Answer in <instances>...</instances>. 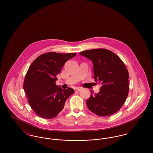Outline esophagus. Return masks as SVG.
<instances>
[{
    "label": "esophagus",
    "instance_id": "34e87169",
    "mask_svg": "<svg viewBox=\"0 0 153 153\" xmlns=\"http://www.w3.org/2000/svg\"><path fill=\"white\" fill-rule=\"evenodd\" d=\"M81 89V88H75L74 90L75 92H78V91H80Z\"/></svg>",
    "mask_w": 153,
    "mask_h": 153
}]
</instances>
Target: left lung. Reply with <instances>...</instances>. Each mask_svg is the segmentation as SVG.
Instances as JSON below:
<instances>
[{
	"instance_id": "1",
	"label": "left lung",
	"mask_w": 153,
	"mask_h": 153,
	"mask_svg": "<svg viewBox=\"0 0 153 153\" xmlns=\"http://www.w3.org/2000/svg\"><path fill=\"white\" fill-rule=\"evenodd\" d=\"M92 61L95 81L101 82L98 93L87 100L88 108L97 115L105 117L119 111L124 104L129 92V74L120 58L106 49H94L79 53Z\"/></svg>"
}]
</instances>
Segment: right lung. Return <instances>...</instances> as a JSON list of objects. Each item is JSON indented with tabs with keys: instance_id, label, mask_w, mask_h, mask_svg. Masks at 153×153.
Wrapping results in <instances>:
<instances>
[{
	"instance_id": "right-lung-1",
	"label": "right lung",
	"mask_w": 153,
	"mask_h": 153,
	"mask_svg": "<svg viewBox=\"0 0 153 153\" xmlns=\"http://www.w3.org/2000/svg\"><path fill=\"white\" fill-rule=\"evenodd\" d=\"M76 55L47 52L39 56L29 66L23 89L29 104L39 117L46 119L56 117L64 108L66 100L74 94V89H63L55 82L66 62Z\"/></svg>"
}]
</instances>
